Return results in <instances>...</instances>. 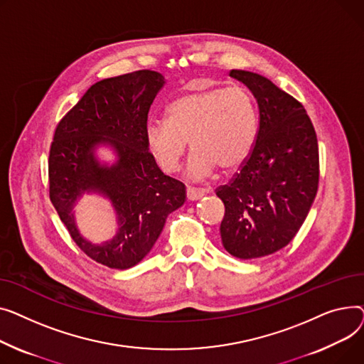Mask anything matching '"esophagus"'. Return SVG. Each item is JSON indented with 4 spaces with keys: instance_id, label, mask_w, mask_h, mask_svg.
I'll return each mask as SVG.
<instances>
[{
    "instance_id": "1",
    "label": "esophagus",
    "mask_w": 364,
    "mask_h": 364,
    "mask_svg": "<svg viewBox=\"0 0 364 364\" xmlns=\"http://www.w3.org/2000/svg\"><path fill=\"white\" fill-rule=\"evenodd\" d=\"M205 194V191L201 188H194V186H186V197L191 201L200 200Z\"/></svg>"
}]
</instances>
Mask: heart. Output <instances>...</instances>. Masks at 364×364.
Returning a JSON list of instances; mask_svg holds the SVG:
<instances>
[{"label": "heart", "instance_id": "obj_1", "mask_svg": "<svg viewBox=\"0 0 364 364\" xmlns=\"http://www.w3.org/2000/svg\"><path fill=\"white\" fill-rule=\"evenodd\" d=\"M259 116L251 92L244 87L196 90L167 105L166 120H151L145 142L164 173L179 170L186 151L191 178H205L219 167L229 172L250 156L257 136Z\"/></svg>", "mask_w": 364, "mask_h": 364}]
</instances>
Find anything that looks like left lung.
<instances>
[{
  "label": "left lung",
  "mask_w": 364,
  "mask_h": 364,
  "mask_svg": "<svg viewBox=\"0 0 364 364\" xmlns=\"http://www.w3.org/2000/svg\"><path fill=\"white\" fill-rule=\"evenodd\" d=\"M259 104V131L248 159L228 185L216 189L225 204L220 237L242 260L287 247L304 223L318 185V146L300 101L267 77L230 70Z\"/></svg>",
  "instance_id": "obj_1"
}]
</instances>
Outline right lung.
I'll list each match as a JSON object with an SVG mask.
<instances>
[{
  "label": "right lung",
  "mask_w": 364,
  "mask_h": 364,
  "mask_svg": "<svg viewBox=\"0 0 364 364\" xmlns=\"http://www.w3.org/2000/svg\"><path fill=\"white\" fill-rule=\"evenodd\" d=\"M164 83L154 70L102 79L55 127L48 157L50 200L76 245L110 269L138 264L151 251L167 216L186 198L185 185L161 172L145 142L149 107ZM100 143L115 149L114 165L95 159ZM83 191L102 193L117 210V237L101 246L85 240L74 223L71 210Z\"/></svg>",
  "instance_id": "1"
}]
</instances>
